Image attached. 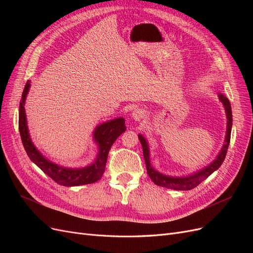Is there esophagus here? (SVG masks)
<instances>
[{"instance_id":"esophagus-1","label":"esophagus","mask_w":253,"mask_h":253,"mask_svg":"<svg viewBox=\"0 0 253 253\" xmlns=\"http://www.w3.org/2000/svg\"><path fill=\"white\" fill-rule=\"evenodd\" d=\"M144 116H145V114L142 109H135L132 113V118L135 121H140Z\"/></svg>"}]
</instances>
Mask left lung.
I'll list each match as a JSON object with an SVG mask.
<instances>
[{
	"instance_id": "8db88e82",
	"label": "left lung",
	"mask_w": 253,
	"mask_h": 253,
	"mask_svg": "<svg viewBox=\"0 0 253 253\" xmlns=\"http://www.w3.org/2000/svg\"><path fill=\"white\" fill-rule=\"evenodd\" d=\"M219 101L223 103L225 112H226V117H227V129H226V136H225V142L223 144V148L220 149L218 155L216 158L213 160V162L205 167L204 169L194 172L190 175L186 176H171V175H166L164 173H160L151 164L150 159V148L147 139L141 134H138V138L140 140V143L142 145V151H143V157H144V163L145 167H147V172L150 176L151 180L155 183L157 186L168 188V189H173V190H178V191H186L191 190L197 187L202 181H204L208 176H210L214 171H216L218 168L223 164L225 160L227 150L229 147V142H230V136H231V128H232V111H231V104L229 102L227 97H225L223 94H219Z\"/></svg>"
}]
</instances>
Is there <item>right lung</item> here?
I'll return each instance as SVG.
<instances>
[{"label": "right lung", "instance_id": "add662e5", "mask_svg": "<svg viewBox=\"0 0 253 253\" xmlns=\"http://www.w3.org/2000/svg\"><path fill=\"white\" fill-rule=\"evenodd\" d=\"M29 88L30 81H27L20 101L19 131L23 145H24V149L30 160L61 186L76 187L98 181L104 173L106 159H108L111 147L115 140L126 129L125 119L118 117L106 122H102V124L98 125L95 127V131L93 132V139L98 147V153L95 159L89 165L78 168L60 166L43 156L42 153L37 149L32 138H30L24 108Z\"/></svg>", "mask_w": 253, "mask_h": 253}]
</instances>
